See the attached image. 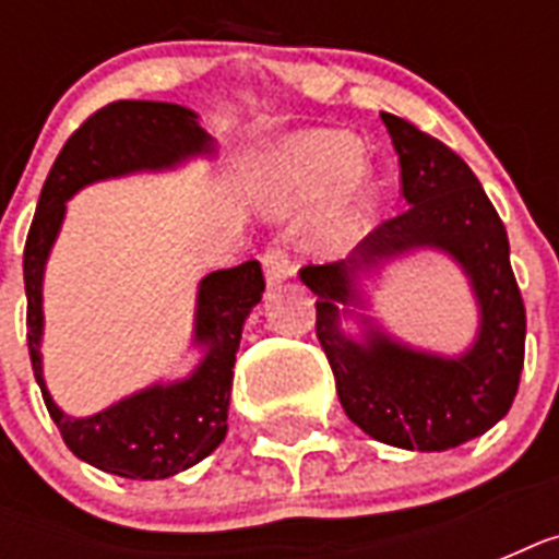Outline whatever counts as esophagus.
I'll list each match as a JSON object with an SVG mask.
<instances>
[{"label": "esophagus", "instance_id": "esophagus-1", "mask_svg": "<svg viewBox=\"0 0 559 559\" xmlns=\"http://www.w3.org/2000/svg\"><path fill=\"white\" fill-rule=\"evenodd\" d=\"M263 263V275H266V284L270 287H275V284H281V281L293 278V272H296V266H293V261L287 258V252L284 249H266L261 258Z\"/></svg>", "mask_w": 559, "mask_h": 559}]
</instances>
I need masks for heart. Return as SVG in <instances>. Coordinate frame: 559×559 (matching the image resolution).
Masks as SVG:
<instances>
[{
    "label": "heart",
    "instance_id": "obj_1",
    "mask_svg": "<svg viewBox=\"0 0 559 559\" xmlns=\"http://www.w3.org/2000/svg\"><path fill=\"white\" fill-rule=\"evenodd\" d=\"M357 162L359 144L348 133L298 135L272 162L263 200L275 214L301 209L348 177ZM359 177L350 182L348 197H342L316 228V240L328 249H340L359 231Z\"/></svg>",
    "mask_w": 559,
    "mask_h": 559
}]
</instances>
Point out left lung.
Masks as SVG:
<instances>
[{"mask_svg":"<svg viewBox=\"0 0 559 559\" xmlns=\"http://www.w3.org/2000/svg\"><path fill=\"white\" fill-rule=\"evenodd\" d=\"M382 124L408 209L373 228L345 261L305 266L298 278L316 296V336L345 415L373 441L443 452L508 415L525 362V307L508 231L467 162L391 112H382ZM417 251L450 257L468 278L479 328L461 355L415 349L361 313L370 309L365 281ZM348 318L357 334L344 328Z\"/></svg>","mask_w":559,"mask_h":559,"instance_id":"obj_1","label":"left lung"}]
</instances>
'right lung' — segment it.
Wrapping results in <instances>:
<instances>
[{
  "label": "right lung",
  "mask_w": 559,
  "mask_h": 559,
  "mask_svg": "<svg viewBox=\"0 0 559 559\" xmlns=\"http://www.w3.org/2000/svg\"><path fill=\"white\" fill-rule=\"evenodd\" d=\"M217 142L200 116L165 100H116L98 109L63 144L39 191L37 214L25 240L31 368L66 447L92 467L121 478L159 481L200 464L228 429V397L243 322L263 296L258 261L205 275L197 287L191 345L200 362L182 380H162L116 400L95 415L72 417L57 406L43 373V278L66 219V202L104 179L177 170L191 159H211Z\"/></svg>",
  "instance_id": "add662e5"
}]
</instances>
